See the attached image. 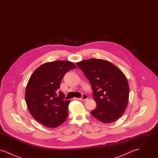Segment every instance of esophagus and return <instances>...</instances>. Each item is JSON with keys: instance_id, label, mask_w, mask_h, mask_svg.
Wrapping results in <instances>:
<instances>
[{"instance_id": "1", "label": "esophagus", "mask_w": 158, "mask_h": 158, "mask_svg": "<svg viewBox=\"0 0 158 158\" xmlns=\"http://www.w3.org/2000/svg\"><path fill=\"white\" fill-rule=\"evenodd\" d=\"M88 96L86 94H83L82 97L80 98H75V99H79V100H82V101H86V99H88Z\"/></svg>"}]
</instances>
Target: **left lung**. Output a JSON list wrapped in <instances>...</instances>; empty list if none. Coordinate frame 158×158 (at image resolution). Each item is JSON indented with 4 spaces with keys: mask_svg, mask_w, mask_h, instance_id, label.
Listing matches in <instances>:
<instances>
[{
    "mask_svg": "<svg viewBox=\"0 0 158 158\" xmlns=\"http://www.w3.org/2000/svg\"><path fill=\"white\" fill-rule=\"evenodd\" d=\"M91 84L97 107L90 114L102 123L120 118L126 110L129 97L127 78L110 61L90 59L76 63Z\"/></svg>",
    "mask_w": 158,
    "mask_h": 158,
    "instance_id": "8db88e82",
    "label": "left lung"
}]
</instances>
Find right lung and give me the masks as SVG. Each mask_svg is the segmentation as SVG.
Masks as SVG:
<instances>
[{
	"label": "right lung",
	"mask_w": 158,
	"mask_h": 158,
	"mask_svg": "<svg viewBox=\"0 0 158 158\" xmlns=\"http://www.w3.org/2000/svg\"><path fill=\"white\" fill-rule=\"evenodd\" d=\"M76 66L59 60L44 63L32 73L25 90V101L33 118L48 127H58L68 116L69 100L59 90L64 75Z\"/></svg>",
	"instance_id": "obj_1"
}]
</instances>
